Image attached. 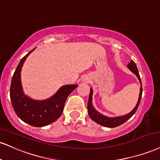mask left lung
Here are the masks:
<instances>
[{
    "mask_svg": "<svg viewBox=\"0 0 160 160\" xmlns=\"http://www.w3.org/2000/svg\"><path fill=\"white\" fill-rule=\"evenodd\" d=\"M128 68L132 73H134L137 77L138 80H139L140 84H141V88H140V93H139V97H138V100L136 106L134 107V109L130 112L128 114L122 115V116L118 117H114V118H110V117L105 116L103 115L101 113L98 112L96 109L94 108L93 105H92V93H93V90L92 88H90V94H89V98H88V105H87V109H88V113L89 117L91 118L94 122H95L98 124L102 125V126L107 127V128H115V127H118L119 125L124 124V122H126L128 119H130L131 117L135 114V112L137 110L138 105L140 103V101L142 98V81L141 78H140L139 74H138L137 66H136V63L133 61L131 60L130 62L128 63Z\"/></svg>",
    "mask_w": 160,
    "mask_h": 160,
    "instance_id": "left-lung-1",
    "label": "left lung"
}]
</instances>
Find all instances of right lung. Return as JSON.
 <instances>
[{"mask_svg":"<svg viewBox=\"0 0 160 160\" xmlns=\"http://www.w3.org/2000/svg\"><path fill=\"white\" fill-rule=\"evenodd\" d=\"M34 49L21 59L15 69L11 82L10 99L19 118L31 126L40 128L54 122L60 117L67 98L78 85L62 86L55 95L45 101H36L25 95L21 82V71L27 57Z\"/></svg>","mask_w":160,"mask_h":160,"instance_id":"right-lung-1","label":"right lung"}]
</instances>
